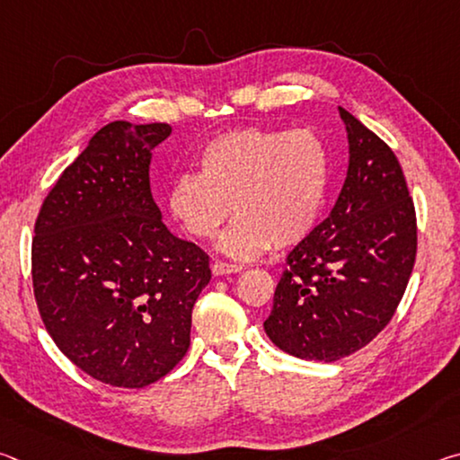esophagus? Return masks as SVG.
I'll return each instance as SVG.
<instances>
[{
	"mask_svg": "<svg viewBox=\"0 0 460 460\" xmlns=\"http://www.w3.org/2000/svg\"><path fill=\"white\" fill-rule=\"evenodd\" d=\"M211 270L215 276H225V274H237V271L243 270V266H239V263H227V261H213Z\"/></svg>",
	"mask_w": 460,
	"mask_h": 460,
	"instance_id": "obj_1",
	"label": "esophagus"
}]
</instances>
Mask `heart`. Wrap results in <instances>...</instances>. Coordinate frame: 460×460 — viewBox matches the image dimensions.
Returning <instances> with one entry per match:
<instances>
[{"label":"heart","mask_w":460,"mask_h":460,"mask_svg":"<svg viewBox=\"0 0 460 460\" xmlns=\"http://www.w3.org/2000/svg\"><path fill=\"white\" fill-rule=\"evenodd\" d=\"M197 172L176 174L166 205L172 219L197 239L219 237L233 260H253L271 245L305 241L321 219L331 184V158L313 129L241 128L200 147Z\"/></svg>","instance_id":"1"}]
</instances>
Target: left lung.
Listing matches in <instances>:
<instances>
[{
    "label": "left lung",
    "mask_w": 460,
    "mask_h": 460,
    "mask_svg": "<svg viewBox=\"0 0 460 460\" xmlns=\"http://www.w3.org/2000/svg\"><path fill=\"white\" fill-rule=\"evenodd\" d=\"M349 168L331 215L286 258L263 323L282 351L337 361L392 321L416 260V213L406 178L384 139L339 107Z\"/></svg>",
    "instance_id": "obj_1"
}]
</instances>
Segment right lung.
<instances>
[{"label":"right lung","instance_id":"1","mask_svg":"<svg viewBox=\"0 0 460 460\" xmlns=\"http://www.w3.org/2000/svg\"><path fill=\"white\" fill-rule=\"evenodd\" d=\"M168 123L111 121L44 199L32 239L38 310L76 367L115 387L164 377L190 345L208 255L162 223L154 147Z\"/></svg>","mask_w":460,"mask_h":460}]
</instances>
